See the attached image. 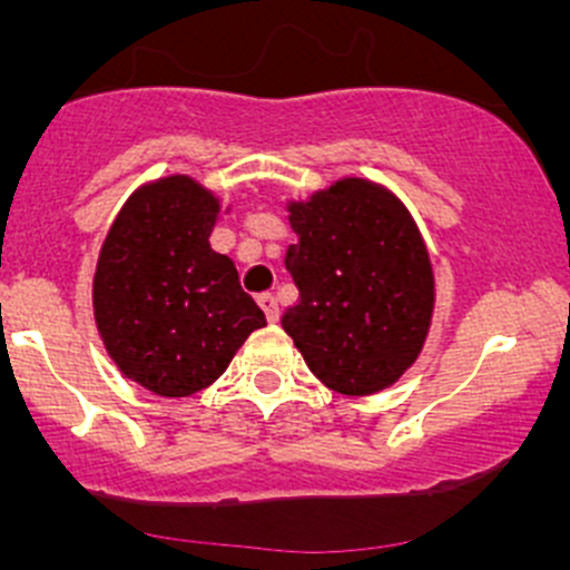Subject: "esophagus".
Wrapping results in <instances>:
<instances>
[{
  "instance_id": "1",
  "label": "esophagus",
  "mask_w": 570,
  "mask_h": 570,
  "mask_svg": "<svg viewBox=\"0 0 570 570\" xmlns=\"http://www.w3.org/2000/svg\"><path fill=\"white\" fill-rule=\"evenodd\" d=\"M258 306H262V312L267 314L269 322H278V301H275V295H269V292L258 295Z\"/></svg>"
}]
</instances>
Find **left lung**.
Here are the masks:
<instances>
[{"label":"left lung","mask_w":570,"mask_h":570,"mask_svg":"<svg viewBox=\"0 0 570 570\" xmlns=\"http://www.w3.org/2000/svg\"><path fill=\"white\" fill-rule=\"evenodd\" d=\"M286 212L297 234L286 269L301 297L281 327L333 392L394 386L422 355L435 308L433 264L413 215L364 176L289 198Z\"/></svg>","instance_id":"1"}]
</instances>
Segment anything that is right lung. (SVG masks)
Here are the masks:
<instances>
[{"label":"right lung","instance_id":"obj_1","mask_svg":"<svg viewBox=\"0 0 570 570\" xmlns=\"http://www.w3.org/2000/svg\"><path fill=\"white\" fill-rule=\"evenodd\" d=\"M228 209L193 176H159L126 198L101 243L96 327L120 375L157 396L212 386L267 325L232 258L209 245Z\"/></svg>","mask_w":570,"mask_h":570}]
</instances>
